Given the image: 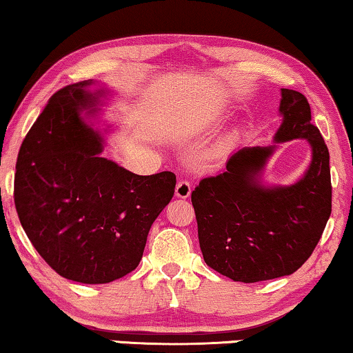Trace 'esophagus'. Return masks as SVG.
Wrapping results in <instances>:
<instances>
[{
	"mask_svg": "<svg viewBox=\"0 0 353 353\" xmlns=\"http://www.w3.org/2000/svg\"><path fill=\"white\" fill-rule=\"evenodd\" d=\"M190 193H192V185L187 181H181L176 185V196L177 198L185 199L190 196Z\"/></svg>",
	"mask_w": 353,
	"mask_h": 353,
	"instance_id": "1",
	"label": "esophagus"
}]
</instances>
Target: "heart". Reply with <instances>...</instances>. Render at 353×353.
Returning a JSON list of instances; mask_svg holds the SVG:
<instances>
[{"label":"heart","instance_id":"1","mask_svg":"<svg viewBox=\"0 0 353 353\" xmlns=\"http://www.w3.org/2000/svg\"><path fill=\"white\" fill-rule=\"evenodd\" d=\"M222 119H223V112H222V110H215V112H210V114L206 115V117L203 119V125H204V126L217 125Z\"/></svg>","mask_w":353,"mask_h":353}]
</instances>
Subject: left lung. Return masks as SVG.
<instances>
[{
  "instance_id": "left-lung-1",
  "label": "left lung",
  "mask_w": 353,
  "mask_h": 353,
  "mask_svg": "<svg viewBox=\"0 0 353 353\" xmlns=\"http://www.w3.org/2000/svg\"><path fill=\"white\" fill-rule=\"evenodd\" d=\"M279 114L274 144L236 150L227 170L192 192L204 261L234 282L293 274L311 256L331 214L328 147L311 123L307 99L281 88ZM293 139L312 147L308 170L290 186L266 184L264 168L276 144Z\"/></svg>"
}]
</instances>
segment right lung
Instances as JSON below:
<instances>
[{"instance_id": "1", "label": "right lung", "mask_w": 353, "mask_h": 353, "mask_svg": "<svg viewBox=\"0 0 353 353\" xmlns=\"http://www.w3.org/2000/svg\"><path fill=\"white\" fill-rule=\"evenodd\" d=\"M112 92L94 81L49 99L23 139L14 201L26 236L52 270L108 283L136 270L152 223L174 194L176 176H138L101 152L99 115Z\"/></svg>"}]
</instances>
